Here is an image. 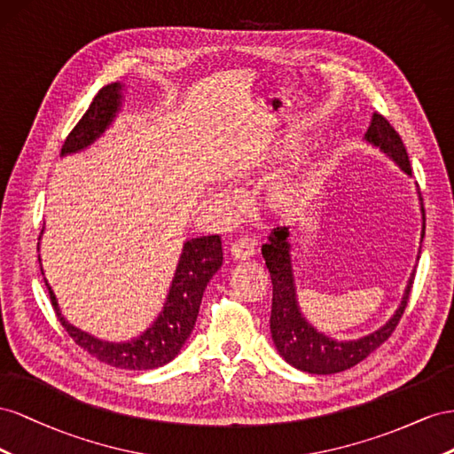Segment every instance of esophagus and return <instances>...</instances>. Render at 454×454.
<instances>
[{
	"label": "esophagus",
	"mask_w": 454,
	"mask_h": 454,
	"mask_svg": "<svg viewBox=\"0 0 454 454\" xmlns=\"http://www.w3.org/2000/svg\"><path fill=\"white\" fill-rule=\"evenodd\" d=\"M254 253H256L254 241L249 238H241L230 247V256L236 258V261H249L251 256H254Z\"/></svg>",
	"instance_id": "obj_1"
}]
</instances>
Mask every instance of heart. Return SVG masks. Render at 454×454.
Returning a JSON list of instances; mask_svg holds the SVG:
<instances>
[{"instance_id": "b5f03b06", "label": "heart", "mask_w": 454, "mask_h": 454, "mask_svg": "<svg viewBox=\"0 0 454 454\" xmlns=\"http://www.w3.org/2000/svg\"><path fill=\"white\" fill-rule=\"evenodd\" d=\"M302 146V140L296 135H283L268 140L256 155V171H266L271 167L279 165L283 160L291 158ZM314 186V167L312 165H299L293 167L291 171L281 175L271 183L264 193V205L270 215L278 218H291L302 211L306 205L309 192ZM220 203L230 207L234 203V198L226 192H220Z\"/></svg>"}]
</instances>
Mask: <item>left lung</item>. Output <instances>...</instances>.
<instances>
[{"instance_id":"8db88e82","label":"left lung","mask_w":454,"mask_h":454,"mask_svg":"<svg viewBox=\"0 0 454 454\" xmlns=\"http://www.w3.org/2000/svg\"><path fill=\"white\" fill-rule=\"evenodd\" d=\"M365 142L372 148H379L384 155H387L401 171L412 176L411 161L403 140L397 135L395 129L387 123L380 114L372 115V123L365 133ZM419 201H420V215H422V231L420 243L426 231V215L422 196L417 186ZM301 230L291 226H279L268 236V241L262 245V256L266 261V268L271 278V316H270V333L274 340L279 356L287 361L294 369L309 372V374H334L357 365L371 356L384 340H387L399 323L403 309L409 301V293L414 281V270L407 279L403 296L394 316L387 319L382 327L372 331L365 336H359L354 340H339L331 339L325 333L317 331L312 323L302 314L299 304V294H296L294 283V266H293V253L299 247L291 238L299 234ZM420 251L417 254L419 262Z\"/></svg>"}]
</instances>
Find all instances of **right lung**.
<instances>
[{
    "label": "right lung",
    "instance_id": "1",
    "mask_svg": "<svg viewBox=\"0 0 454 454\" xmlns=\"http://www.w3.org/2000/svg\"><path fill=\"white\" fill-rule=\"evenodd\" d=\"M125 90V85L120 82L110 83L98 90V95L90 102L80 123L74 127V131L64 142L60 158L85 152L106 135L123 110ZM43 231L45 228L42 230V236ZM37 251H40V243H37ZM37 261L42 264L40 256H37ZM220 266H223V241L218 236L186 239L161 312L146 331H142L131 340L121 342L98 339V336L75 327L60 312L57 294L51 289L47 279L45 285L57 317L77 346H82L85 352L112 367L146 371L163 367L178 356L180 348L184 346L190 333L193 331V325H196L207 283L211 281Z\"/></svg>",
    "mask_w": 454,
    "mask_h": 454
}]
</instances>
